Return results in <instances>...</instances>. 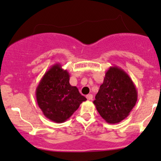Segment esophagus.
<instances>
[{
    "label": "esophagus",
    "mask_w": 161,
    "mask_h": 161,
    "mask_svg": "<svg viewBox=\"0 0 161 161\" xmlns=\"http://www.w3.org/2000/svg\"><path fill=\"white\" fill-rule=\"evenodd\" d=\"M86 98L88 100H92L93 99V95L92 94H88V95L86 96Z\"/></svg>",
    "instance_id": "esophagus-1"
}]
</instances>
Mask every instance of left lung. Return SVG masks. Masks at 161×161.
Returning a JSON list of instances; mask_svg holds the SVG:
<instances>
[{
	"label": "left lung",
	"mask_w": 161,
	"mask_h": 161,
	"mask_svg": "<svg viewBox=\"0 0 161 161\" xmlns=\"http://www.w3.org/2000/svg\"><path fill=\"white\" fill-rule=\"evenodd\" d=\"M137 90L129 75L117 66L106 72L103 82L93 101L107 123L117 124L127 117L136 105Z\"/></svg>",
	"instance_id": "left-lung-1"
}]
</instances>
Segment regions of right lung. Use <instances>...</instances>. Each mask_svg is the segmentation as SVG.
<instances>
[{
  "label": "right lung",
  "instance_id": "right-lung-1",
  "mask_svg": "<svg viewBox=\"0 0 161 161\" xmlns=\"http://www.w3.org/2000/svg\"><path fill=\"white\" fill-rule=\"evenodd\" d=\"M69 74L55 64L45 73L36 88L39 107L48 119L55 123L64 122L87 100L75 86L69 84Z\"/></svg>",
  "mask_w": 161,
  "mask_h": 161
}]
</instances>
